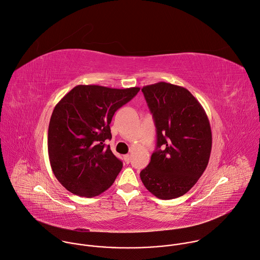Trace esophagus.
Here are the masks:
<instances>
[{"label": "esophagus", "instance_id": "34e87169", "mask_svg": "<svg viewBox=\"0 0 260 260\" xmlns=\"http://www.w3.org/2000/svg\"><path fill=\"white\" fill-rule=\"evenodd\" d=\"M124 160H125L126 164H129L131 161V155H129V154L124 155Z\"/></svg>", "mask_w": 260, "mask_h": 260}]
</instances>
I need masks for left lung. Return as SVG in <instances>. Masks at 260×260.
<instances>
[{
	"label": "left lung",
	"mask_w": 260,
	"mask_h": 260,
	"mask_svg": "<svg viewBox=\"0 0 260 260\" xmlns=\"http://www.w3.org/2000/svg\"><path fill=\"white\" fill-rule=\"evenodd\" d=\"M142 92L156 128V150L141 171L145 188L160 199L187 193L205 171L211 151V129L199 102L186 88L157 82Z\"/></svg>",
	"instance_id": "1"
}]
</instances>
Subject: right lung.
<instances>
[{
    "label": "right lung",
    "mask_w": 260,
    "mask_h": 260,
    "mask_svg": "<svg viewBox=\"0 0 260 260\" xmlns=\"http://www.w3.org/2000/svg\"><path fill=\"white\" fill-rule=\"evenodd\" d=\"M139 90L77 85L56 105L49 125V157L55 177L68 191L91 198L113 185L123 164L104 142L112 138L116 111Z\"/></svg>",
    "instance_id": "right-lung-1"
}]
</instances>
